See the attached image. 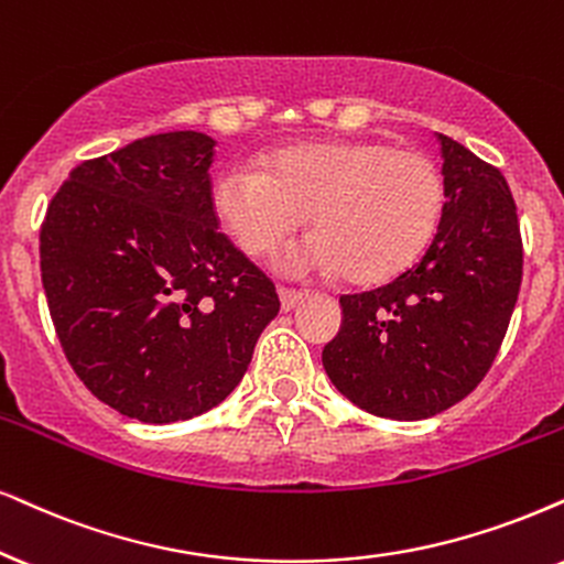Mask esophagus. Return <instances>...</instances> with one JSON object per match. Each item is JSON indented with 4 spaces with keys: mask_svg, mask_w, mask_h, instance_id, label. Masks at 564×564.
<instances>
[{
    "mask_svg": "<svg viewBox=\"0 0 564 564\" xmlns=\"http://www.w3.org/2000/svg\"><path fill=\"white\" fill-rule=\"evenodd\" d=\"M278 299H281V310L291 312L299 302H302V294L291 289H278Z\"/></svg>",
    "mask_w": 564,
    "mask_h": 564,
    "instance_id": "obj_1",
    "label": "esophagus"
}]
</instances>
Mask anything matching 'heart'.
<instances>
[{
  "label": "heart",
  "mask_w": 564,
  "mask_h": 564,
  "mask_svg": "<svg viewBox=\"0 0 564 564\" xmlns=\"http://www.w3.org/2000/svg\"><path fill=\"white\" fill-rule=\"evenodd\" d=\"M445 182L430 155L384 142H302L265 166H226L210 187L218 224L241 252L265 254L310 213L315 234L278 254L286 275L382 283L411 265L437 231Z\"/></svg>",
  "instance_id": "b5f03b06"
}]
</instances>
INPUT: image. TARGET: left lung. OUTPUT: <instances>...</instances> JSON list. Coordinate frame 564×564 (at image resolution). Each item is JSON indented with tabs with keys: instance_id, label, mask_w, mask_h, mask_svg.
Segmentation results:
<instances>
[{
	"instance_id": "8db88e82",
	"label": "left lung",
	"mask_w": 564,
	"mask_h": 564,
	"mask_svg": "<svg viewBox=\"0 0 564 564\" xmlns=\"http://www.w3.org/2000/svg\"><path fill=\"white\" fill-rule=\"evenodd\" d=\"M445 205L416 265L340 296V330L323 367L340 395L398 422L434 416L484 380L516 310L523 245L505 176L437 134Z\"/></svg>"
}]
</instances>
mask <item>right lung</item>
<instances>
[{"label": "right lung", "mask_w": 564, "mask_h": 564, "mask_svg": "<svg viewBox=\"0 0 564 564\" xmlns=\"http://www.w3.org/2000/svg\"><path fill=\"white\" fill-rule=\"evenodd\" d=\"M213 145L163 132L85 161L41 226L64 356L98 401L145 424L224 401L281 310L270 278L218 231Z\"/></svg>", "instance_id": "1"}]
</instances>
